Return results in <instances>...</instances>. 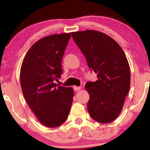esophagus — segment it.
I'll return each mask as SVG.
<instances>
[{"instance_id":"1","label":"esophagus","mask_w":150,"mask_h":150,"mask_svg":"<svg viewBox=\"0 0 150 150\" xmlns=\"http://www.w3.org/2000/svg\"><path fill=\"white\" fill-rule=\"evenodd\" d=\"M80 89H81L80 87H77V86H74V87H73V89L75 91H76V92H77V91L80 90Z\"/></svg>"}]
</instances>
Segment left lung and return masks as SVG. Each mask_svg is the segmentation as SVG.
<instances>
[{
  "label": "left lung",
  "instance_id": "left-lung-1",
  "mask_svg": "<svg viewBox=\"0 0 150 150\" xmlns=\"http://www.w3.org/2000/svg\"><path fill=\"white\" fill-rule=\"evenodd\" d=\"M71 35L88 67L97 74V81L85 85L89 115L99 123H111L120 114L130 89V66L124 51L102 32L87 30Z\"/></svg>",
  "mask_w": 150,
  "mask_h": 150
}]
</instances>
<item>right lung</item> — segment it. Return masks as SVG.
<instances>
[{
  "label": "right lung",
  "instance_id": "obj_1",
  "mask_svg": "<svg viewBox=\"0 0 150 150\" xmlns=\"http://www.w3.org/2000/svg\"><path fill=\"white\" fill-rule=\"evenodd\" d=\"M70 37L69 33L54 34L37 41L27 51L20 69L25 100L38 120L49 128L64 123L73 103V88L56 82L63 73L62 58Z\"/></svg>",
  "mask_w": 150,
  "mask_h": 150
}]
</instances>
